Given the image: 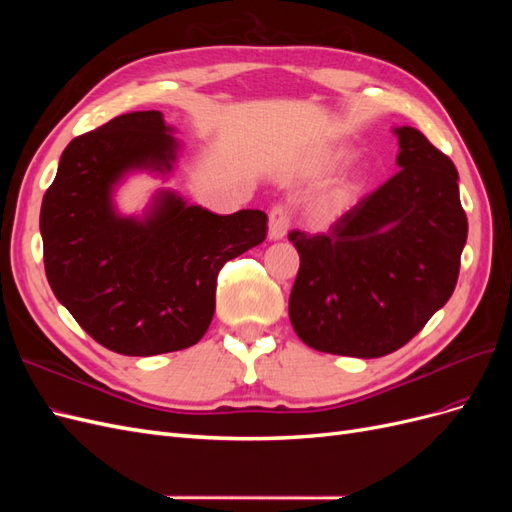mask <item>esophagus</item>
Segmentation results:
<instances>
[{
    "label": "esophagus",
    "mask_w": 512,
    "mask_h": 512,
    "mask_svg": "<svg viewBox=\"0 0 512 512\" xmlns=\"http://www.w3.org/2000/svg\"><path fill=\"white\" fill-rule=\"evenodd\" d=\"M290 226V215L284 205H275L269 213V239H284Z\"/></svg>",
    "instance_id": "esophagus-1"
}]
</instances>
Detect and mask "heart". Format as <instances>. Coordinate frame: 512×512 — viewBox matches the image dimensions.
<instances>
[{"instance_id": "b5f03b06", "label": "heart", "mask_w": 512, "mask_h": 512, "mask_svg": "<svg viewBox=\"0 0 512 512\" xmlns=\"http://www.w3.org/2000/svg\"><path fill=\"white\" fill-rule=\"evenodd\" d=\"M344 158H346V153L333 151V153H329L327 158L322 160V168H324V170L335 168ZM346 194H348V185H344V188H337V190L329 192L327 196H322V198L318 200V213H320V215H333L335 211H339V207L344 205Z\"/></svg>"}]
</instances>
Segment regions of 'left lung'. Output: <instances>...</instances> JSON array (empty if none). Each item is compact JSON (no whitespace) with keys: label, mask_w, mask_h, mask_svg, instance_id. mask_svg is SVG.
<instances>
[{"label":"left lung","mask_w":512,"mask_h":512,"mask_svg":"<svg viewBox=\"0 0 512 512\" xmlns=\"http://www.w3.org/2000/svg\"><path fill=\"white\" fill-rule=\"evenodd\" d=\"M397 166L329 232L292 230L301 258L288 314L318 352L378 359L421 331L451 299L468 239L451 158L416 128L393 130Z\"/></svg>","instance_id":"left-lung-1"}]
</instances>
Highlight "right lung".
Returning a JSON list of instances; mask_svg holds the SVG:
<instances>
[{
  "label": "right lung",
  "mask_w": 512,
  "mask_h": 512,
  "mask_svg": "<svg viewBox=\"0 0 512 512\" xmlns=\"http://www.w3.org/2000/svg\"><path fill=\"white\" fill-rule=\"evenodd\" d=\"M170 132L160 111H136L74 138L42 198L51 290L85 333L126 356L194 346L211 324L220 269L267 237L265 211L218 215L173 190L141 218L117 211L126 175L173 170L181 145Z\"/></svg>",
  "instance_id": "obj_1"
}]
</instances>
